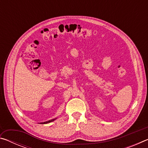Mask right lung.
Instances as JSON below:
<instances>
[{
  "mask_svg": "<svg viewBox=\"0 0 148 148\" xmlns=\"http://www.w3.org/2000/svg\"><path fill=\"white\" fill-rule=\"evenodd\" d=\"M55 119H56H56H51V120H49V121H46V122L41 123V124H46V123H50V122H51V121H53Z\"/></svg>",
  "mask_w": 148,
  "mask_h": 148,
  "instance_id": "obj_1",
  "label": "right lung"
}]
</instances>
